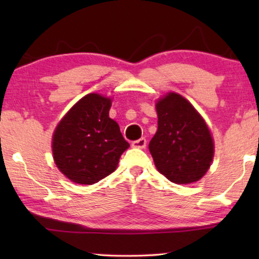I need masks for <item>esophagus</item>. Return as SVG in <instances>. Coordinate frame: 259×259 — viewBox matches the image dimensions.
Masks as SVG:
<instances>
[{
  "mask_svg": "<svg viewBox=\"0 0 259 259\" xmlns=\"http://www.w3.org/2000/svg\"><path fill=\"white\" fill-rule=\"evenodd\" d=\"M146 144H147V140L145 139V138H140V139L133 141L132 146L136 148H145L146 147Z\"/></svg>",
  "mask_w": 259,
  "mask_h": 259,
  "instance_id": "34e87169",
  "label": "esophagus"
}]
</instances>
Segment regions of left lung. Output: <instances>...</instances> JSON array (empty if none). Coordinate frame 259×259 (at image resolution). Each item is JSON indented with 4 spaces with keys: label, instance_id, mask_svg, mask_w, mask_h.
<instances>
[{
    "label": "left lung",
    "instance_id": "left-lung-1",
    "mask_svg": "<svg viewBox=\"0 0 259 259\" xmlns=\"http://www.w3.org/2000/svg\"><path fill=\"white\" fill-rule=\"evenodd\" d=\"M157 113L158 131L148 145L155 167L172 183L199 180L213 159V140L206 123L176 93L157 102Z\"/></svg>",
    "mask_w": 259,
    "mask_h": 259
}]
</instances>
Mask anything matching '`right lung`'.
<instances>
[{"label": "right lung", "instance_id": "right-lung-1", "mask_svg": "<svg viewBox=\"0 0 259 259\" xmlns=\"http://www.w3.org/2000/svg\"><path fill=\"white\" fill-rule=\"evenodd\" d=\"M111 99L88 94L73 106L53 137L55 164L74 183L92 185L114 172L130 144L109 118Z\"/></svg>", "mask_w": 259, "mask_h": 259}]
</instances>
